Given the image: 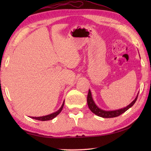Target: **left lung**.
Wrapping results in <instances>:
<instances>
[{"instance_id":"obj_1","label":"left lung","mask_w":151,"mask_h":151,"mask_svg":"<svg viewBox=\"0 0 151 151\" xmlns=\"http://www.w3.org/2000/svg\"><path fill=\"white\" fill-rule=\"evenodd\" d=\"M137 97L138 96L135 98L134 100L129 104V105H128L127 107H125V108L116 110V111H106L99 109V107L96 105L95 103H94V102L93 101V97H92V95H91V91L89 90L88 95H87V103H88L89 109H90L94 114H96L97 116L103 117V118H113V117H116V116H120L122 113H124L125 111H127L129 108H131V106H133V104L135 103V102L137 101Z\"/></svg>"}]
</instances>
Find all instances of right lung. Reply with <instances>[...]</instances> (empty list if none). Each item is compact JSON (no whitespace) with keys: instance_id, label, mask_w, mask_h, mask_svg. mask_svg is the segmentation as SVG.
<instances>
[{"instance_id":"add662e5","label":"right lung","mask_w":151,"mask_h":151,"mask_svg":"<svg viewBox=\"0 0 151 151\" xmlns=\"http://www.w3.org/2000/svg\"><path fill=\"white\" fill-rule=\"evenodd\" d=\"M64 106V103L62 104V106L60 108V109L58 110V111L56 112H54V113H52L50 114H48V115L47 116H40V117H31L32 119H34L36 120H38V121H49V120H52L55 118V117L57 116L58 114L60 113L61 111L63 110V108Z\"/></svg>"}]
</instances>
